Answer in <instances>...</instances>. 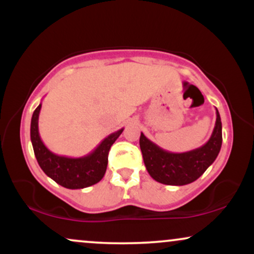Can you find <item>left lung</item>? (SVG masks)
Returning a JSON list of instances; mask_svg holds the SVG:
<instances>
[{
    "instance_id": "left-lung-1",
    "label": "left lung",
    "mask_w": 254,
    "mask_h": 254,
    "mask_svg": "<svg viewBox=\"0 0 254 254\" xmlns=\"http://www.w3.org/2000/svg\"><path fill=\"white\" fill-rule=\"evenodd\" d=\"M222 145V123L216 109V123L209 141L197 149L185 153H171L148 139L141 132V147L148 173L165 185L182 186L193 183L216 160Z\"/></svg>"
}]
</instances>
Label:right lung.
<instances>
[{
	"label": "right lung",
	"mask_w": 254,
	"mask_h": 254,
	"mask_svg": "<svg viewBox=\"0 0 254 254\" xmlns=\"http://www.w3.org/2000/svg\"><path fill=\"white\" fill-rule=\"evenodd\" d=\"M42 104L34 110L31 121V142L40 168L48 177L65 189H84L100 182L105 176L109 162L111 145L121 136L124 129L111 133L100 142L94 150L81 157L61 156L52 153L43 143L38 129Z\"/></svg>",
	"instance_id": "1"
}]
</instances>
